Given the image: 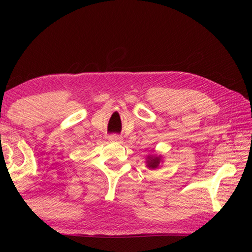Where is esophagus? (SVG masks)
Returning a JSON list of instances; mask_svg holds the SVG:
<instances>
[{
  "mask_svg": "<svg viewBox=\"0 0 252 252\" xmlns=\"http://www.w3.org/2000/svg\"><path fill=\"white\" fill-rule=\"evenodd\" d=\"M110 141H113V142H120L121 141V136L118 135V134H112L110 135Z\"/></svg>",
  "mask_w": 252,
  "mask_h": 252,
  "instance_id": "34e87169",
  "label": "esophagus"
}]
</instances>
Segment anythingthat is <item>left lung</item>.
<instances>
[{"label":"left lung","mask_w":252,"mask_h":252,"mask_svg":"<svg viewBox=\"0 0 252 252\" xmlns=\"http://www.w3.org/2000/svg\"><path fill=\"white\" fill-rule=\"evenodd\" d=\"M147 167L149 169H157L161 163V157L160 156H149L147 158Z\"/></svg>","instance_id":"obj_1"}]
</instances>
